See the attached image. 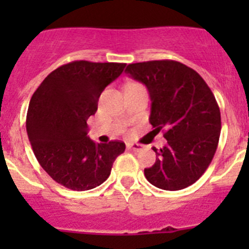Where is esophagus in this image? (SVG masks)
<instances>
[{
	"mask_svg": "<svg viewBox=\"0 0 249 249\" xmlns=\"http://www.w3.org/2000/svg\"><path fill=\"white\" fill-rule=\"evenodd\" d=\"M127 148L131 149V151H135V152H140L142 151V146L138 143H129L127 144Z\"/></svg>",
	"mask_w": 249,
	"mask_h": 249,
	"instance_id": "esophagus-1",
	"label": "esophagus"
}]
</instances>
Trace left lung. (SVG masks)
<instances>
[{"mask_svg": "<svg viewBox=\"0 0 249 249\" xmlns=\"http://www.w3.org/2000/svg\"><path fill=\"white\" fill-rule=\"evenodd\" d=\"M127 74L146 85L153 132L167 144L153 148L156 163L144 169L147 181L160 190L178 191L199 179L218 146L221 112L212 91L195 70L172 59L131 63Z\"/></svg>", "mask_w": 249, "mask_h": 249, "instance_id": "left-lung-1", "label": "left lung"}]
</instances>
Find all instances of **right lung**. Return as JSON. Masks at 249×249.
<instances>
[{
  "label": "right lung",
  "instance_id": "add662e5",
  "mask_svg": "<svg viewBox=\"0 0 249 249\" xmlns=\"http://www.w3.org/2000/svg\"><path fill=\"white\" fill-rule=\"evenodd\" d=\"M126 63L73 61L51 72L32 94L26 129L38 163L53 181L87 191L109 177L122 141L96 143L87 137V120L96 113L103 89Z\"/></svg>",
  "mask_w": 249,
  "mask_h": 249
}]
</instances>
